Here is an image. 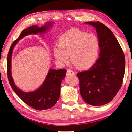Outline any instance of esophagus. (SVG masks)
Returning <instances> with one entry per match:
<instances>
[{
    "instance_id": "34e87169",
    "label": "esophagus",
    "mask_w": 132,
    "mask_h": 132,
    "mask_svg": "<svg viewBox=\"0 0 132 132\" xmlns=\"http://www.w3.org/2000/svg\"><path fill=\"white\" fill-rule=\"evenodd\" d=\"M66 75H75V72L72 70L68 69L67 70V72H66Z\"/></svg>"
}]
</instances>
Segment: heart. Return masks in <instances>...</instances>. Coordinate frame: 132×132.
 <instances>
[{"label": "heart", "instance_id": "1", "mask_svg": "<svg viewBox=\"0 0 132 132\" xmlns=\"http://www.w3.org/2000/svg\"><path fill=\"white\" fill-rule=\"evenodd\" d=\"M59 46L54 49L57 60L66 63L69 55H71L75 66L80 69H86L95 62L100 45L99 39L95 34L72 29L59 38Z\"/></svg>", "mask_w": 132, "mask_h": 132}]
</instances>
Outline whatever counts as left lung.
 <instances>
[{
	"mask_svg": "<svg viewBox=\"0 0 132 132\" xmlns=\"http://www.w3.org/2000/svg\"><path fill=\"white\" fill-rule=\"evenodd\" d=\"M96 28L100 45V57L87 71L77 74L81 95L94 106L111 101L122 86L125 56L113 32L100 22H86Z\"/></svg>",
	"mask_w": 132,
	"mask_h": 132,
	"instance_id": "left-lung-1",
	"label": "left lung"
}]
</instances>
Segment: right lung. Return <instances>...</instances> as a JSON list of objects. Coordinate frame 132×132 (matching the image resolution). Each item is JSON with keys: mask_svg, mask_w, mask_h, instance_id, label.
I'll list each match as a JSON object with an SVG mask.
<instances>
[{"mask_svg": "<svg viewBox=\"0 0 132 132\" xmlns=\"http://www.w3.org/2000/svg\"><path fill=\"white\" fill-rule=\"evenodd\" d=\"M51 23L40 28L37 25H32L24 29L20 33L19 38L12 43L8 51L7 58V75L10 86L19 98L28 106L38 110H47L53 107L59 99L60 86L66 75V70L50 69L46 78L41 87L34 92H24L19 89L14 83L11 73V60L13 50L17 42L24 36L31 34L43 33L46 31Z\"/></svg>", "mask_w": 132, "mask_h": 132, "instance_id": "add662e5", "label": "right lung"}]
</instances>
